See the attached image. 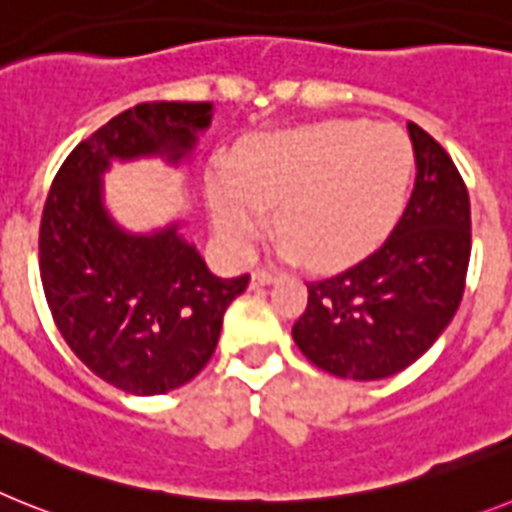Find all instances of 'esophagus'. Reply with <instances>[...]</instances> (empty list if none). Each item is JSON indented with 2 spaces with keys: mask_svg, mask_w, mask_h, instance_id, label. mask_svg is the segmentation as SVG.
Listing matches in <instances>:
<instances>
[{
  "mask_svg": "<svg viewBox=\"0 0 512 512\" xmlns=\"http://www.w3.org/2000/svg\"><path fill=\"white\" fill-rule=\"evenodd\" d=\"M270 283H275V275L268 273V270H257V273H252V281H250L252 288L270 286Z\"/></svg>",
  "mask_w": 512,
  "mask_h": 512,
  "instance_id": "esophagus-1",
  "label": "esophagus"
}]
</instances>
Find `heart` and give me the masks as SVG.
<instances>
[{"label":"heart","instance_id":"b5f03b06","mask_svg":"<svg viewBox=\"0 0 512 512\" xmlns=\"http://www.w3.org/2000/svg\"><path fill=\"white\" fill-rule=\"evenodd\" d=\"M415 151L397 126L324 121L265 136L221 175L211 216L221 244L250 257L278 208L283 252L319 270L371 255L397 224L410 190Z\"/></svg>","mask_w":512,"mask_h":512}]
</instances>
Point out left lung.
Masks as SVG:
<instances>
[{"label":"left lung","mask_w":512,"mask_h":512,"mask_svg":"<svg viewBox=\"0 0 512 512\" xmlns=\"http://www.w3.org/2000/svg\"><path fill=\"white\" fill-rule=\"evenodd\" d=\"M410 128L417 177L379 250L324 281L306 283L309 301L293 340L340 379H386L415 363L461 304L471 255L469 193L453 159L417 123Z\"/></svg>","instance_id":"8db88e82"}]
</instances>
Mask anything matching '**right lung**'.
Returning a JSON list of instances; mask_svg holds the SVG:
<instances>
[{
    "label": "right lung",
    "mask_w": 512,
    "mask_h": 512,
    "mask_svg": "<svg viewBox=\"0 0 512 512\" xmlns=\"http://www.w3.org/2000/svg\"><path fill=\"white\" fill-rule=\"evenodd\" d=\"M211 102H141L71 149L41 216V281L48 309L74 355L102 381L167 394L211 361L229 304L250 275L219 278L177 224L128 234L102 206L110 159L193 151Z\"/></svg>",
    "instance_id": "right-lung-1"
}]
</instances>
